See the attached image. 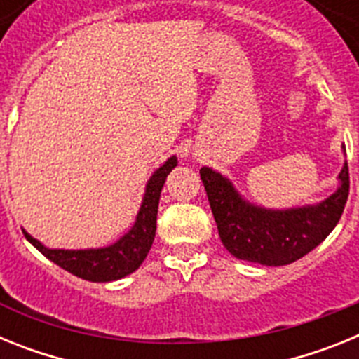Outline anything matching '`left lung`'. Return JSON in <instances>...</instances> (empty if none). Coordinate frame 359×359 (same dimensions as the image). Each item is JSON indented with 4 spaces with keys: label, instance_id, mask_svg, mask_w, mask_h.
Listing matches in <instances>:
<instances>
[{
    "label": "left lung",
    "instance_id": "1",
    "mask_svg": "<svg viewBox=\"0 0 359 359\" xmlns=\"http://www.w3.org/2000/svg\"><path fill=\"white\" fill-rule=\"evenodd\" d=\"M201 182L224 248L237 259L264 266H286L315 250L332 231L348 198V167L341 185L315 207L266 210L243 201L226 177L201 167Z\"/></svg>",
    "mask_w": 359,
    "mask_h": 359
}]
</instances>
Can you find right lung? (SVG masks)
I'll list each match as a JSON object with an SVG mask.
<instances>
[{"label":"right lung","mask_w":359,"mask_h":359,"mask_svg":"<svg viewBox=\"0 0 359 359\" xmlns=\"http://www.w3.org/2000/svg\"><path fill=\"white\" fill-rule=\"evenodd\" d=\"M176 165L177 160L172 156L152 174L147 189H145L140 212L136 215V223L122 239H118L111 246L98 250H50L23 230L25 237L46 259L61 266L62 269L69 271L75 277L90 282L118 280L140 268L151 250L152 241L156 236V215L161 189H163V183L169 172Z\"/></svg>","instance_id":"add662e5"}]
</instances>
